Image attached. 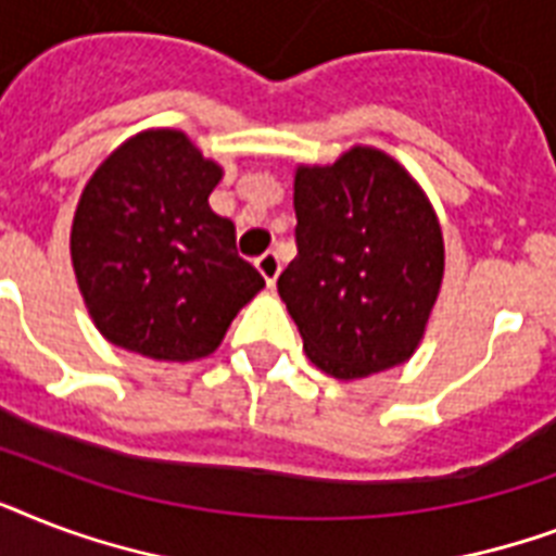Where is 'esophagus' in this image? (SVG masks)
Listing matches in <instances>:
<instances>
[{
	"mask_svg": "<svg viewBox=\"0 0 556 556\" xmlns=\"http://www.w3.org/2000/svg\"><path fill=\"white\" fill-rule=\"evenodd\" d=\"M256 268H260V274L265 277V282H268V286H274L279 277V270H282V265H279L277 253L268 251V253H262L260 260H256Z\"/></svg>",
	"mask_w": 556,
	"mask_h": 556,
	"instance_id": "obj_1",
	"label": "esophagus"
}]
</instances>
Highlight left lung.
I'll use <instances>...</instances> for the list:
<instances>
[{"label": "left lung", "instance_id": "8db88e82", "mask_svg": "<svg viewBox=\"0 0 556 556\" xmlns=\"http://www.w3.org/2000/svg\"><path fill=\"white\" fill-rule=\"evenodd\" d=\"M296 260L277 291L326 375L352 380L409 361L444 277V239L424 190L371 147L294 176Z\"/></svg>", "mask_w": 556, "mask_h": 556}]
</instances>
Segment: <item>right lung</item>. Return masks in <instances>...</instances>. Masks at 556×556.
<instances>
[{
    "mask_svg": "<svg viewBox=\"0 0 556 556\" xmlns=\"http://www.w3.org/2000/svg\"><path fill=\"white\" fill-rule=\"evenodd\" d=\"M222 167L185 132L150 129L121 143L83 190L72 262L109 343L152 361L216 352L265 279L236 253V227L210 210Z\"/></svg>",
    "mask_w": 556,
    "mask_h": 556,
    "instance_id": "obj_1",
    "label": "right lung"
}]
</instances>
